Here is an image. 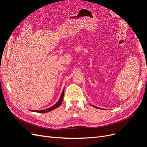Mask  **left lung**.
I'll return each mask as SVG.
<instances>
[{
    "instance_id": "1",
    "label": "left lung",
    "mask_w": 147,
    "mask_h": 147,
    "mask_svg": "<svg viewBox=\"0 0 147 147\" xmlns=\"http://www.w3.org/2000/svg\"><path fill=\"white\" fill-rule=\"evenodd\" d=\"M93 107H95V108H97V109H99V108H98V107H96V106H94V105H92Z\"/></svg>"
}]
</instances>
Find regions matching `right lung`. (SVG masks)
Returning <instances> with one entry per match:
<instances>
[{"mask_svg": "<svg viewBox=\"0 0 147 147\" xmlns=\"http://www.w3.org/2000/svg\"><path fill=\"white\" fill-rule=\"evenodd\" d=\"M64 94V89L63 90V92H62V94L61 95V97H60L59 100L57 101V103H56L54 105H53L52 107H51L48 108V109H45V110H32V112H37V113H47V112H50V111L57 108V107H59L61 105L62 102H63Z\"/></svg>", "mask_w": 147, "mask_h": 147, "instance_id": "right-lung-1", "label": "right lung"}]
</instances>
